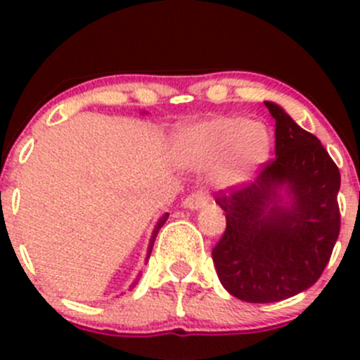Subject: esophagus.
Returning a JSON list of instances; mask_svg holds the SVG:
<instances>
[{
	"label": "esophagus",
	"mask_w": 360,
	"mask_h": 360,
	"mask_svg": "<svg viewBox=\"0 0 360 360\" xmlns=\"http://www.w3.org/2000/svg\"><path fill=\"white\" fill-rule=\"evenodd\" d=\"M207 202H209V195H207L205 191H195V193H191L190 197L184 198L183 207L190 210H198L202 209V207H205Z\"/></svg>",
	"instance_id": "obj_1"
}]
</instances>
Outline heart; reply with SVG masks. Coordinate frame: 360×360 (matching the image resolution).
Segmentation results:
<instances>
[{
	"label": "heart",
	"instance_id": "b5f03b06",
	"mask_svg": "<svg viewBox=\"0 0 360 360\" xmlns=\"http://www.w3.org/2000/svg\"><path fill=\"white\" fill-rule=\"evenodd\" d=\"M176 157L193 170H216L217 183L237 186L266 163L271 151L270 130L242 116H214L176 134Z\"/></svg>",
	"mask_w": 360,
	"mask_h": 360
}]
</instances>
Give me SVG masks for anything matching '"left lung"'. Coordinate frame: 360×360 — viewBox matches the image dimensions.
I'll return each mask as SVG.
<instances>
[{
    "label": "left lung",
    "instance_id": "8db88e82",
    "mask_svg": "<svg viewBox=\"0 0 360 360\" xmlns=\"http://www.w3.org/2000/svg\"><path fill=\"white\" fill-rule=\"evenodd\" d=\"M275 160L254 183L219 193L226 230L212 249L221 284L248 303H275L307 291L324 271L340 235V170L314 134L278 104Z\"/></svg>",
    "mask_w": 360,
    "mask_h": 360
}]
</instances>
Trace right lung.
<instances>
[{
    "label": "right lung",
    "mask_w": 360,
    "mask_h": 360,
    "mask_svg": "<svg viewBox=\"0 0 360 360\" xmlns=\"http://www.w3.org/2000/svg\"><path fill=\"white\" fill-rule=\"evenodd\" d=\"M169 219V212H165L163 214L162 217H160V219L157 221V224H155V228H153V233H151V238H150V245H148V252H146V263H148V259H150V254H151V250H153V244H155V238H157V235H158V231H160V228L163 226V224H165V221ZM139 278H141V274L137 275L136 278H134V282L132 284H130V289L132 288H136V284L137 282H139Z\"/></svg>",
    "instance_id": "obj_1"
}]
</instances>
